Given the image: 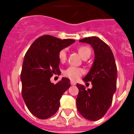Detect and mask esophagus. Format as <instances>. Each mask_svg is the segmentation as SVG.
Here are the masks:
<instances>
[{"label":"esophagus","mask_w":134,"mask_h":134,"mask_svg":"<svg viewBox=\"0 0 134 134\" xmlns=\"http://www.w3.org/2000/svg\"><path fill=\"white\" fill-rule=\"evenodd\" d=\"M76 83L75 81H71V86H75Z\"/></svg>","instance_id":"esophagus-1"}]
</instances>
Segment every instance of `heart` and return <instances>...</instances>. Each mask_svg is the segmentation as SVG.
Masks as SVG:
<instances>
[{"label":"heart","instance_id":"obj_1","mask_svg":"<svg viewBox=\"0 0 134 134\" xmlns=\"http://www.w3.org/2000/svg\"><path fill=\"white\" fill-rule=\"evenodd\" d=\"M79 52L80 55L83 58L84 56H86L87 55H90L91 51L87 46H81L79 48ZM67 52L66 49H63V50H61L59 52L58 58L61 63L65 62L66 59H67ZM83 73L84 70L83 69H81V68L76 67H69L67 69L65 70V71H64V75L66 77L70 79L71 80L76 81V80H77Z\"/></svg>","mask_w":134,"mask_h":134}]
</instances>
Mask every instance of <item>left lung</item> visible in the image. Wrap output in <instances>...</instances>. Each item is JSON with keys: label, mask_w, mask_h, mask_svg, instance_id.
<instances>
[{"label": "left lung", "mask_w": 134, "mask_h": 134, "mask_svg": "<svg viewBox=\"0 0 134 134\" xmlns=\"http://www.w3.org/2000/svg\"><path fill=\"white\" fill-rule=\"evenodd\" d=\"M79 42L92 47L94 60L89 72L83 79L85 83L91 82L92 88L86 90L83 85L76 84L79 90L76 106L83 118L97 121L106 114L112 104L116 91V64L110 48L99 37H90Z\"/></svg>", "instance_id": "1"}]
</instances>
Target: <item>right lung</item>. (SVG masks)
Masks as SVG:
<instances>
[{"label": "right lung", "mask_w": 134, "mask_h": 134, "mask_svg": "<svg viewBox=\"0 0 134 134\" xmlns=\"http://www.w3.org/2000/svg\"><path fill=\"white\" fill-rule=\"evenodd\" d=\"M74 42L46 35L37 39L25 55L21 73L22 97L28 110L37 118L53 115L60 107L63 94L70 87L67 78L63 77L56 84L50 79L61 74L59 52Z\"/></svg>", "instance_id": "1"}]
</instances>
